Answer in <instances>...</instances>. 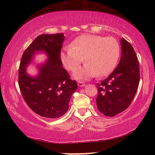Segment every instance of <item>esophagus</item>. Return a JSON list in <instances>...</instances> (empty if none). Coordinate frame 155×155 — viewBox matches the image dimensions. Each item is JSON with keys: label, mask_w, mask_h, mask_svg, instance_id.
Returning a JSON list of instances; mask_svg holds the SVG:
<instances>
[{"label": "esophagus", "mask_w": 155, "mask_h": 155, "mask_svg": "<svg viewBox=\"0 0 155 155\" xmlns=\"http://www.w3.org/2000/svg\"><path fill=\"white\" fill-rule=\"evenodd\" d=\"M78 87H84V86H85V84L83 83V82H81V81H78Z\"/></svg>", "instance_id": "1"}]
</instances>
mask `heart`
<instances>
[{
    "label": "heart",
    "mask_w": 155,
    "mask_h": 155,
    "mask_svg": "<svg viewBox=\"0 0 155 155\" xmlns=\"http://www.w3.org/2000/svg\"><path fill=\"white\" fill-rule=\"evenodd\" d=\"M120 55V46L113 38L96 35L78 37L71 46H65L60 54L65 68L73 71L85 60L87 63L73 74L77 79H89L108 75L114 70Z\"/></svg>",
    "instance_id": "1"
}]
</instances>
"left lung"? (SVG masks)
Returning <instances> with one entry per match:
<instances>
[{"label": "left lung", "instance_id": "left-lung-1", "mask_svg": "<svg viewBox=\"0 0 155 155\" xmlns=\"http://www.w3.org/2000/svg\"><path fill=\"white\" fill-rule=\"evenodd\" d=\"M120 44L122 54L118 65L106 79L97 85V107L101 113L109 117L129 107L140 83V65L134 49L124 38Z\"/></svg>", "mask_w": 155, "mask_h": 155}]
</instances>
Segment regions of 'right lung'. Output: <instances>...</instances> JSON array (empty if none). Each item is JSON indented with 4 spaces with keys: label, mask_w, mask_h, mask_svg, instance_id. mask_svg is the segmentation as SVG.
<instances>
[{
    "label": "right lung",
    "mask_w": 155,
    "mask_h": 155,
    "mask_svg": "<svg viewBox=\"0 0 155 155\" xmlns=\"http://www.w3.org/2000/svg\"><path fill=\"white\" fill-rule=\"evenodd\" d=\"M64 40V33L39 35L20 61L18 84L23 98L34 112L48 118H58L67 112L72 94L77 89V82L62 67L60 54ZM39 51L44 52L47 59L37 66L38 74L32 77L26 68Z\"/></svg>",
    "instance_id": "right-lung-1"
}]
</instances>
